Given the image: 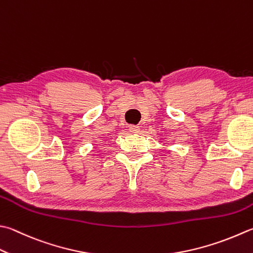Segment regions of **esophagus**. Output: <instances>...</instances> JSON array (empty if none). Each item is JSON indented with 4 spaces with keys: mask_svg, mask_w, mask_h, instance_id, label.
I'll list each match as a JSON object with an SVG mask.
<instances>
[{
    "mask_svg": "<svg viewBox=\"0 0 253 253\" xmlns=\"http://www.w3.org/2000/svg\"><path fill=\"white\" fill-rule=\"evenodd\" d=\"M128 131L133 133V134H135V133L140 132V127L137 126H128Z\"/></svg>",
    "mask_w": 253,
    "mask_h": 253,
    "instance_id": "esophagus-1",
    "label": "esophagus"
}]
</instances>
